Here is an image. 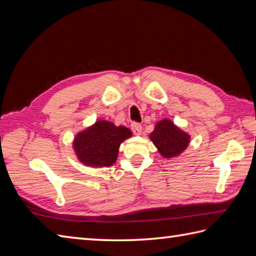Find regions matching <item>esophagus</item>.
<instances>
[{"mask_svg":"<svg viewBox=\"0 0 256 256\" xmlns=\"http://www.w3.org/2000/svg\"><path fill=\"white\" fill-rule=\"evenodd\" d=\"M131 128L135 135H140V132H142V125L140 123H135V122L132 123Z\"/></svg>","mask_w":256,"mask_h":256,"instance_id":"esophagus-1","label":"esophagus"}]
</instances>
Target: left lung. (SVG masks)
<instances>
[{
	"mask_svg": "<svg viewBox=\"0 0 256 256\" xmlns=\"http://www.w3.org/2000/svg\"><path fill=\"white\" fill-rule=\"evenodd\" d=\"M150 138L164 158L179 156L190 143V135L170 118H162L157 122Z\"/></svg>",
	"mask_w": 256,
	"mask_h": 256,
	"instance_id": "obj_1",
	"label": "left lung"
}]
</instances>
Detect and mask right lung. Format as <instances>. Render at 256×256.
Returning <instances> with one entry per match:
<instances>
[{
	"label": "right lung",
	"mask_w": 256,
	"mask_h": 256,
	"mask_svg": "<svg viewBox=\"0 0 256 256\" xmlns=\"http://www.w3.org/2000/svg\"><path fill=\"white\" fill-rule=\"evenodd\" d=\"M132 138L131 130L98 120L91 126L76 134L72 148L79 162L89 167H110L116 162L118 148L125 140Z\"/></svg>",
	"instance_id": "add662e5"
}]
</instances>
